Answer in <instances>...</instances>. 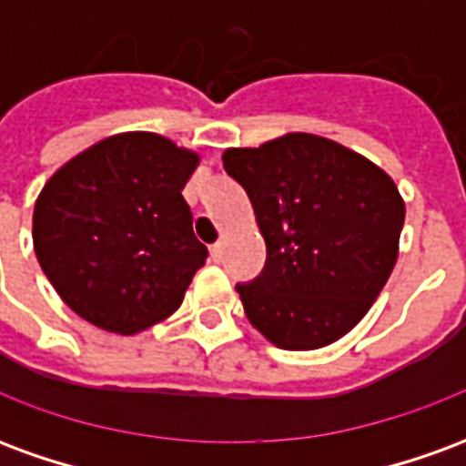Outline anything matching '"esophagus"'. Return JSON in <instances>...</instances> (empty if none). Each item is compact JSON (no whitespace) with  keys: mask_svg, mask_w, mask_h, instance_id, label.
Here are the masks:
<instances>
[{"mask_svg":"<svg viewBox=\"0 0 466 466\" xmlns=\"http://www.w3.org/2000/svg\"><path fill=\"white\" fill-rule=\"evenodd\" d=\"M209 254H212L214 262H222V257H224V244H222V242H214L212 247H209Z\"/></svg>","mask_w":466,"mask_h":466,"instance_id":"1","label":"esophagus"}]
</instances>
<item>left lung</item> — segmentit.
<instances>
[{"label": "left lung", "mask_w": 466, "mask_h": 466, "mask_svg": "<svg viewBox=\"0 0 466 466\" xmlns=\"http://www.w3.org/2000/svg\"><path fill=\"white\" fill-rule=\"evenodd\" d=\"M267 242V262L237 284L244 314L282 350H319L367 314L390 279L404 202L377 164L314 134L227 149Z\"/></svg>", "instance_id": "1"}]
</instances>
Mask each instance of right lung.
Segmentation results:
<instances>
[{
  "label": "right lung",
  "mask_w": 466,
  "mask_h": 466,
  "mask_svg": "<svg viewBox=\"0 0 466 466\" xmlns=\"http://www.w3.org/2000/svg\"><path fill=\"white\" fill-rule=\"evenodd\" d=\"M199 157L152 132L106 137L59 169L35 204L36 259L99 329L162 322L207 259L182 189Z\"/></svg>",
  "instance_id": "add662e5"
}]
</instances>
